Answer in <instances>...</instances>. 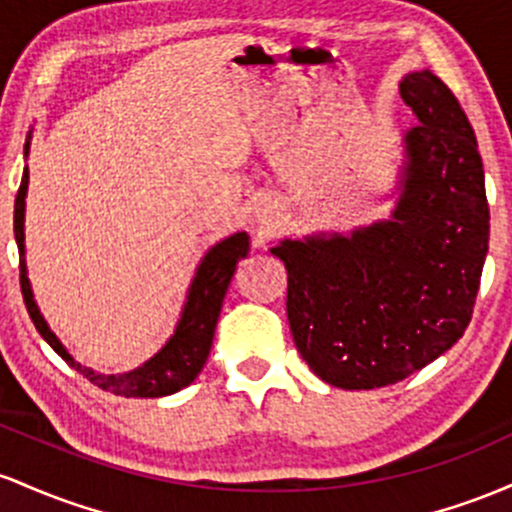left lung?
<instances>
[{
  "mask_svg": "<svg viewBox=\"0 0 512 512\" xmlns=\"http://www.w3.org/2000/svg\"><path fill=\"white\" fill-rule=\"evenodd\" d=\"M399 94L418 125L404 132L392 217L271 249L287 271L295 346L341 389L396 384L455 346L488 251L484 164L467 113L430 70L406 74Z\"/></svg>",
  "mask_w": 512,
  "mask_h": 512,
  "instance_id": "left-lung-1",
  "label": "left lung"
}]
</instances>
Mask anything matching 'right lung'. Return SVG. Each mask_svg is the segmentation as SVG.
I'll return each mask as SVG.
<instances>
[{"mask_svg": "<svg viewBox=\"0 0 512 512\" xmlns=\"http://www.w3.org/2000/svg\"><path fill=\"white\" fill-rule=\"evenodd\" d=\"M28 147H31V135L24 147V154L28 157ZM26 191H28V166L24 169V179H21L19 193H16L14 203V237L19 244V261H21V292H24V302L31 321L50 348L65 360L67 365L74 367L77 372L89 380L103 392H111L116 396H140V399H154V396L174 394L179 389L188 387L195 377L203 370L205 360L210 355L212 336H215L217 319H220L222 300L227 295V287L232 283V275L237 271V263L249 254V234L237 232L232 237L222 239L215 244L208 254L200 261L198 271L191 287H188L186 304L179 324H176L174 336L166 341V346L159 350L154 358H149L145 365L137 370L123 372V375H101V372L82 367L77 360L67 353V348L57 341V336L50 331L48 321L40 314L36 300H33L31 283H28L26 271V244H24V217H26Z\"/></svg>", "mask_w": 512, "mask_h": 512, "instance_id": "add662e5", "label": "right lung"}]
</instances>
